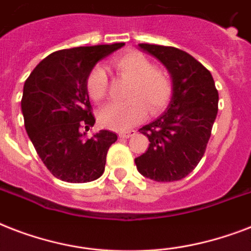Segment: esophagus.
<instances>
[{
	"instance_id": "obj_1",
	"label": "esophagus",
	"mask_w": 251,
	"mask_h": 251,
	"mask_svg": "<svg viewBox=\"0 0 251 251\" xmlns=\"http://www.w3.org/2000/svg\"><path fill=\"white\" fill-rule=\"evenodd\" d=\"M135 130H127V131H120V134H118V137L122 138V139H126V138H130L133 137V135H135Z\"/></svg>"
}]
</instances>
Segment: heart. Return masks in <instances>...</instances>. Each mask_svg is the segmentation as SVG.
<instances>
[{"instance_id":"obj_1","label":"heart","mask_w":251,"mask_h":251,"mask_svg":"<svg viewBox=\"0 0 251 251\" xmlns=\"http://www.w3.org/2000/svg\"><path fill=\"white\" fill-rule=\"evenodd\" d=\"M120 76L130 79L124 102H109L101 108L99 120L110 129L126 130L137 125L149 110L156 114L164 109L173 94V82L167 70L153 66L139 52H127L113 60ZM86 88L94 101H101L108 92V78L104 69L95 66L87 75Z\"/></svg>"}]
</instances>
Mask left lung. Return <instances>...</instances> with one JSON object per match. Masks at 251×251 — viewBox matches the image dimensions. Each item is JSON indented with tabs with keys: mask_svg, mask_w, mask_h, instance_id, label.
<instances>
[{
	"mask_svg": "<svg viewBox=\"0 0 251 251\" xmlns=\"http://www.w3.org/2000/svg\"><path fill=\"white\" fill-rule=\"evenodd\" d=\"M139 47L167 66L173 96L167 112L139 129L150 145L135 164L147 178L178 181L195 169L206 152L218 114V90L211 73L185 50L147 43Z\"/></svg>",
	"mask_w": 251,
	"mask_h": 251,
	"instance_id": "1",
	"label": "left lung"
}]
</instances>
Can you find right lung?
Segmentation results:
<instances>
[{
  "instance_id": "1",
  "label": "right lung",
  "mask_w": 251,
  "mask_h": 251,
  "mask_svg": "<svg viewBox=\"0 0 251 251\" xmlns=\"http://www.w3.org/2000/svg\"><path fill=\"white\" fill-rule=\"evenodd\" d=\"M124 43L62 49L45 57L29 74L23 88L25 126L37 155L54 177L82 183L99 178L106 152L117 134L100 130L84 139L95 124L86 88L88 73L98 61Z\"/></svg>"
}]
</instances>
